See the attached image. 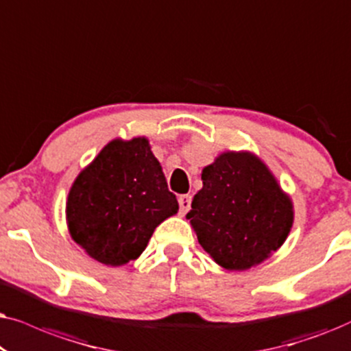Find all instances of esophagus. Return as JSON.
Instances as JSON below:
<instances>
[{"label":"esophagus","instance_id":"obj_1","mask_svg":"<svg viewBox=\"0 0 351 351\" xmlns=\"http://www.w3.org/2000/svg\"><path fill=\"white\" fill-rule=\"evenodd\" d=\"M178 204H180V212L181 213H188L191 208V195L189 194H183L178 197Z\"/></svg>","mask_w":351,"mask_h":351}]
</instances>
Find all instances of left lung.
I'll return each instance as SVG.
<instances>
[{"label": "left lung", "mask_w": 351, "mask_h": 351, "mask_svg": "<svg viewBox=\"0 0 351 351\" xmlns=\"http://www.w3.org/2000/svg\"><path fill=\"white\" fill-rule=\"evenodd\" d=\"M202 184L186 218L221 268L250 269L286 242L293 224L292 199L254 152H221L204 167Z\"/></svg>", "instance_id": "1"}]
</instances>
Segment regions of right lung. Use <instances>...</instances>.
<instances>
[{
    "label": "right lung",
    "instance_id": "obj_1",
    "mask_svg": "<svg viewBox=\"0 0 351 351\" xmlns=\"http://www.w3.org/2000/svg\"><path fill=\"white\" fill-rule=\"evenodd\" d=\"M178 213L160 162L146 136L112 139L69 191L70 237L107 266L136 260L162 221Z\"/></svg>",
    "mask_w": 351,
    "mask_h": 351
}]
</instances>
